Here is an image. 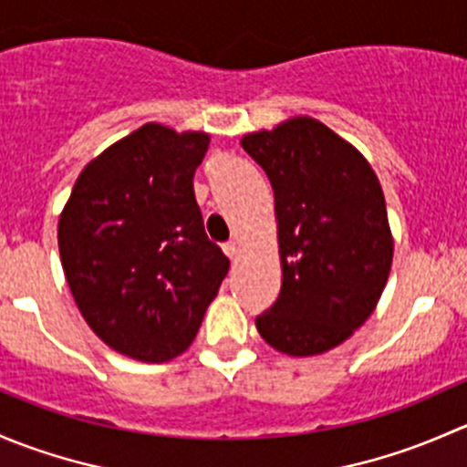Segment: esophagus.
<instances>
[{
    "instance_id": "obj_1",
    "label": "esophagus",
    "mask_w": 467,
    "mask_h": 467,
    "mask_svg": "<svg viewBox=\"0 0 467 467\" xmlns=\"http://www.w3.org/2000/svg\"><path fill=\"white\" fill-rule=\"evenodd\" d=\"M223 253L230 257V260H237V257H239V246L234 242L223 244Z\"/></svg>"
}]
</instances>
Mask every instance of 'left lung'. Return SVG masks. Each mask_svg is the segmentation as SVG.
<instances>
[{"instance_id": "1", "label": "left lung", "mask_w": 467, "mask_h": 467, "mask_svg": "<svg viewBox=\"0 0 467 467\" xmlns=\"http://www.w3.org/2000/svg\"><path fill=\"white\" fill-rule=\"evenodd\" d=\"M275 196L282 286L257 332L312 357L352 337L378 307L393 262L384 192L368 160L312 117L242 138Z\"/></svg>"}]
</instances>
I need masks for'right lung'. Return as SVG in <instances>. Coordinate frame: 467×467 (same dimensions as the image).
Masks as SVG:
<instances>
[{"mask_svg":"<svg viewBox=\"0 0 467 467\" xmlns=\"http://www.w3.org/2000/svg\"><path fill=\"white\" fill-rule=\"evenodd\" d=\"M207 144L199 130L140 126L83 169L60 212L78 312L106 346L146 364L192 346L230 268L194 196Z\"/></svg>","mask_w":467,"mask_h":467,"instance_id":"obj_1","label":"right lung"}]
</instances>
